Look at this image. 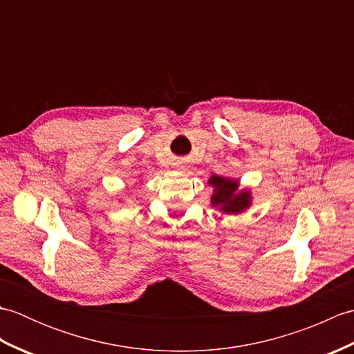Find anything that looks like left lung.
<instances>
[{"mask_svg":"<svg viewBox=\"0 0 354 354\" xmlns=\"http://www.w3.org/2000/svg\"><path fill=\"white\" fill-rule=\"evenodd\" d=\"M208 183L214 189L212 204L213 207L221 208V212L228 214H237L250 207L251 193L248 190L237 193L239 181H236V179L213 175Z\"/></svg>","mask_w":354,"mask_h":354,"instance_id":"obj_1","label":"left lung"}]
</instances>
